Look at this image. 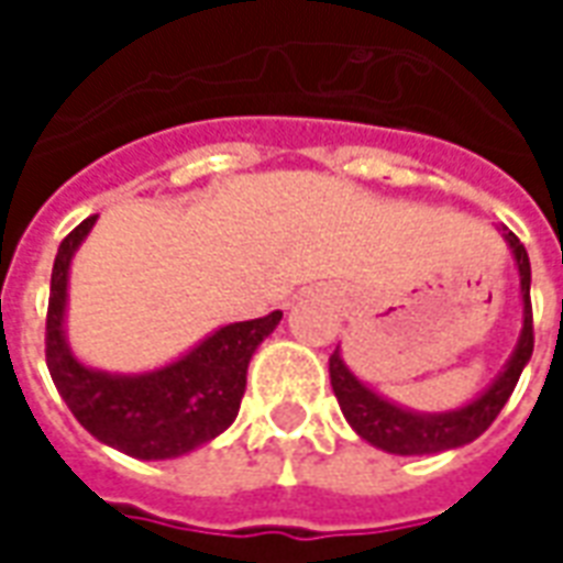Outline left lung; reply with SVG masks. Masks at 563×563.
Wrapping results in <instances>:
<instances>
[{
    "label": "left lung",
    "mask_w": 563,
    "mask_h": 563,
    "mask_svg": "<svg viewBox=\"0 0 563 563\" xmlns=\"http://www.w3.org/2000/svg\"><path fill=\"white\" fill-rule=\"evenodd\" d=\"M507 234L509 246L516 253L521 274V298H525V329H521L519 346L509 358L507 371L495 379V386L485 391L483 398H476L461 410L452 413H410L395 404L383 401L379 395L362 386L358 379L350 374V367L341 362V353L334 350L329 358L331 371V389L334 398L341 404L346 422L353 424L358 434L365 437L367 443L395 452V455H428V452H443V449H455L471 443L483 434L488 424L495 422L497 413L504 410L509 395L516 389L521 377V367L528 365L533 353V310H531V262H528V250L512 232Z\"/></svg>",
    "instance_id": "left-lung-1"
}]
</instances>
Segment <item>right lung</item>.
<instances>
[{
    "instance_id": "add662e5",
    "label": "right lung",
    "mask_w": 563,
    "mask_h": 563,
    "mask_svg": "<svg viewBox=\"0 0 563 563\" xmlns=\"http://www.w3.org/2000/svg\"><path fill=\"white\" fill-rule=\"evenodd\" d=\"M92 222L96 217H87L75 225L56 250L44 325L47 371L68 410L96 440L144 461L186 455L234 422L246 389V365L258 343L277 329L283 313L274 310L262 319L225 325L180 362L153 374L117 377L90 371L68 353L63 310L68 262Z\"/></svg>"
}]
</instances>
